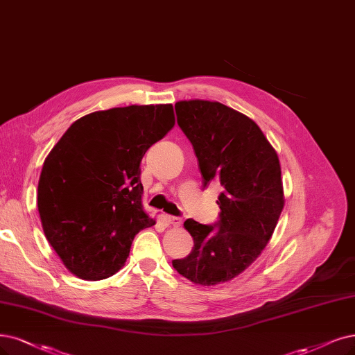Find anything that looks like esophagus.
<instances>
[{
  "label": "esophagus",
  "instance_id": "34e87169",
  "mask_svg": "<svg viewBox=\"0 0 355 355\" xmlns=\"http://www.w3.org/2000/svg\"><path fill=\"white\" fill-rule=\"evenodd\" d=\"M165 220L168 222L169 225H173V227H180L181 224H182V219L181 218H178V216H165Z\"/></svg>",
  "mask_w": 355,
  "mask_h": 355
}]
</instances>
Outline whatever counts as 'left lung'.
I'll list each match as a JSON object with an SVG mask.
<instances>
[{
	"mask_svg": "<svg viewBox=\"0 0 355 355\" xmlns=\"http://www.w3.org/2000/svg\"><path fill=\"white\" fill-rule=\"evenodd\" d=\"M177 123L187 136L203 177L222 186L219 220L187 219L194 245L174 269L199 285L239 277L263 252L284 209L278 155L259 125L224 103L193 99L175 103Z\"/></svg>",
	"mask_w": 355,
	"mask_h": 355,
	"instance_id": "left-lung-1",
	"label": "left lung"
}]
</instances>
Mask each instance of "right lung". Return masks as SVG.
I'll return each instance as SVG.
<instances>
[{
    "label": "right lung",
    "mask_w": 355,
    "mask_h": 355,
    "mask_svg": "<svg viewBox=\"0 0 355 355\" xmlns=\"http://www.w3.org/2000/svg\"><path fill=\"white\" fill-rule=\"evenodd\" d=\"M174 124L171 103L96 111L74 121L46 156L37 211L46 240L76 277H112L136 234L155 225L143 211L140 162Z\"/></svg>",
    "instance_id": "1"
}]
</instances>
